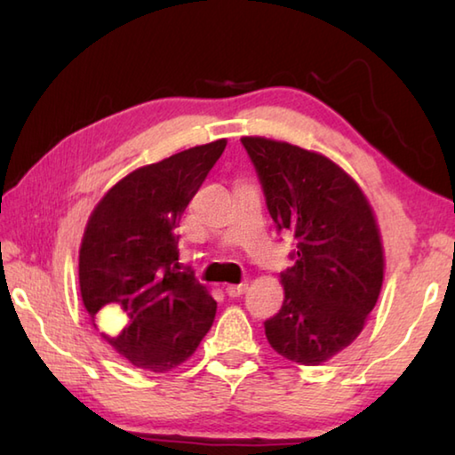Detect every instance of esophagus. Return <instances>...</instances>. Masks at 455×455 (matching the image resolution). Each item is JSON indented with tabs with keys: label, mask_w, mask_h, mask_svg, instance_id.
<instances>
[{
	"label": "esophagus",
	"mask_w": 455,
	"mask_h": 455,
	"mask_svg": "<svg viewBox=\"0 0 455 455\" xmlns=\"http://www.w3.org/2000/svg\"><path fill=\"white\" fill-rule=\"evenodd\" d=\"M249 289V283H238V284H227V295L228 297H241Z\"/></svg>",
	"instance_id": "esophagus-1"
}]
</instances>
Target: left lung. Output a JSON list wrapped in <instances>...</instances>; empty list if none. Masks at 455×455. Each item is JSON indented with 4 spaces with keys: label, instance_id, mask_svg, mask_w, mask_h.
<instances>
[{
    "label": "left lung",
    "instance_id": "8db88e82",
    "mask_svg": "<svg viewBox=\"0 0 455 455\" xmlns=\"http://www.w3.org/2000/svg\"><path fill=\"white\" fill-rule=\"evenodd\" d=\"M276 228L297 238L281 273L284 301L265 321L271 347L299 365H321L355 341L383 283L371 206L347 172L317 152L241 138Z\"/></svg>",
    "mask_w": 455,
    "mask_h": 455
}]
</instances>
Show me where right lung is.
<instances>
[{
  "label": "right lung",
  "mask_w": 455,
  "mask_h": 455,
  "mask_svg": "<svg viewBox=\"0 0 455 455\" xmlns=\"http://www.w3.org/2000/svg\"><path fill=\"white\" fill-rule=\"evenodd\" d=\"M227 140L195 146L130 172L106 192L80 249V291L90 317L108 307L122 331L106 343L148 371L187 361L209 333L217 301L190 271H179L184 209L225 152Z\"/></svg>",
  "instance_id": "1"
}]
</instances>
